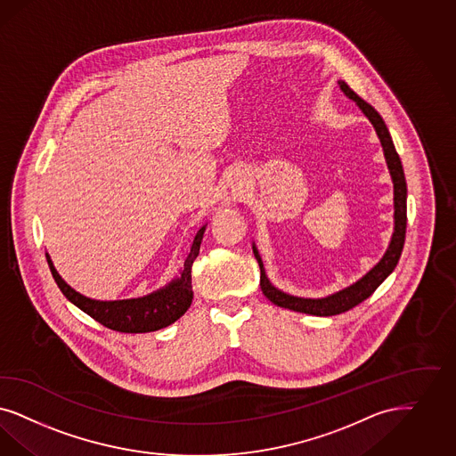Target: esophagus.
<instances>
[{
  "mask_svg": "<svg viewBox=\"0 0 456 456\" xmlns=\"http://www.w3.org/2000/svg\"><path fill=\"white\" fill-rule=\"evenodd\" d=\"M234 183H236V187H244L246 185V173L244 172H237L234 175Z\"/></svg>",
  "mask_w": 456,
  "mask_h": 456,
  "instance_id": "1",
  "label": "esophagus"
}]
</instances>
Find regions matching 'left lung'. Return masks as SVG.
I'll return each mask as SVG.
<instances>
[{"label":"left lung","instance_id":"left-lung-1","mask_svg":"<svg viewBox=\"0 0 456 456\" xmlns=\"http://www.w3.org/2000/svg\"><path fill=\"white\" fill-rule=\"evenodd\" d=\"M338 86L342 89V93L352 99L362 112L365 114V118L370 121V125L374 126L377 136L382 144V151L384 158L387 163V168L391 173V180L394 185V231L389 246L384 252V256L379 259L376 266L370 267L361 280H357L355 283L342 288L335 293H331L329 297L323 298H301V297H293L289 293H284L281 289H278L274 284L269 281L263 259L259 256V251L256 248V242H252V252L259 263L261 269V289L265 293L271 303H274L276 306L288 308L293 312L299 314H314V316H333V314H344L348 312L350 308L357 306L363 299L369 298L377 288L382 284V281L391 274L394 267L397 266V261L401 257V252L404 248V237H406V222H408V187H406V178H404V170L401 165V158L397 155L395 148H394L393 138L389 134V129L384 123V119L380 118V114L377 112L369 102H365L362 97L355 94L348 86L346 80H338Z\"/></svg>","mask_w":456,"mask_h":456}]
</instances>
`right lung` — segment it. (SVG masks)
<instances>
[{
    "label": "right lung",
    "mask_w": 456,
    "mask_h": 456,
    "mask_svg": "<svg viewBox=\"0 0 456 456\" xmlns=\"http://www.w3.org/2000/svg\"><path fill=\"white\" fill-rule=\"evenodd\" d=\"M204 224L193 237L189 256L180 269V274L172 281L165 284L157 291L144 295L142 298L116 299V301H99L87 298L77 293L74 288L65 283L62 276L57 273L50 256H47L48 267L57 286L61 288L63 297L74 303L84 314L93 316L95 322L108 327L110 330L123 333H146L157 331L175 323L182 314L189 310L193 299L191 291V265L197 259L202 237H204Z\"/></svg>",
    "instance_id": "1"
}]
</instances>
